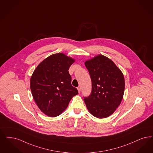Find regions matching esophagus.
<instances>
[{"label":"esophagus","instance_id":"1","mask_svg":"<svg viewBox=\"0 0 153 153\" xmlns=\"http://www.w3.org/2000/svg\"><path fill=\"white\" fill-rule=\"evenodd\" d=\"M77 90H78L79 93H80V92H81V88H80V87H78V88H77Z\"/></svg>","mask_w":153,"mask_h":153}]
</instances>
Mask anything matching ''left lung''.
<instances>
[{"mask_svg": "<svg viewBox=\"0 0 153 153\" xmlns=\"http://www.w3.org/2000/svg\"><path fill=\"white\" fill-rule=\"evenodd\" d=\"M92 82L91 94L84 99L89 113L98 118L111 116L121 103L125 91L122 71L109 58L98 55L85 61Z\"/></svg>", "mask_w": 153, "mask_h": 153, "instance_id": "obj_1", "label": "left lung"}]
</instances>
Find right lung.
Returning <instances> with one entry per match:
<instances>
[{
  "label": "right lung",
  "mask_w": 153,
  "mask_h": 153,
  "mask_svg": "<svg viewBox=\"0 0 153 153\" xmlns=\"http://www.w3.org/2000/svg\"><path fill=\"white\" fill-rule=\"evenodd\" d=\"M75 59L63 53L50 55L36 68L30 79L31 92L44 114L55 117L67 108L78 91L71 84L69 68Z\"/></svg>",
  "instance_id": "obj_1"
}]
</instances>
